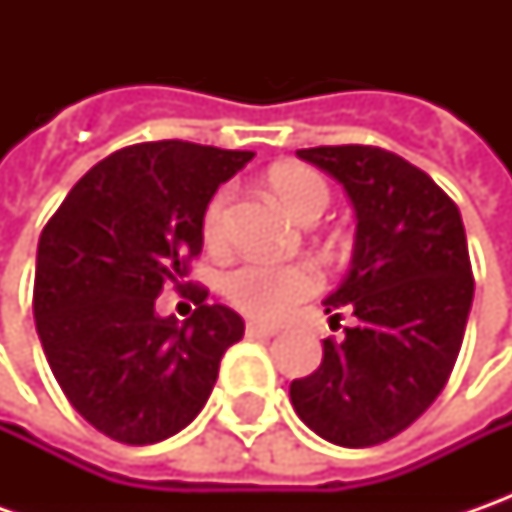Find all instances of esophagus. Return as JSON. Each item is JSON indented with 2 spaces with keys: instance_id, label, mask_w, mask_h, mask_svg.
Here are the masks:
<instances>
[{
  "instance_id": "obj_1",
  "label": "esophagus",
  "mask_w": 512,
  "mask_h": 512,
  "mask_svg": "<svg viewBox=\"0 0 512 512\" xmlns=\"http://www.w3.org/2000/svg\"><path fill=\"white\" fill-rule=\"evenodd\" d=\"M279 327L265 325V322H247V336H276Z\"/></svg>"
}]
</instances>
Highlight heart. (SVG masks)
<instances>
[{"label": "heart", "mask_w": 512, "mask_h": 512, "mask_svg": "<svg viewBox=\"0 0 512 512\" xmlns=\"http://www.w3.org/2000/svg\"><path fill=\"white\" fill-rule=\"evenodd\" d=\"M270 190L279 205L296 222H316L330 202V190L319 173L307 168H276L270 173ZM230 193L222 190L205 213V236L219 242L225 236ZM322 285L316 267L310 265H270V262H245L230 270L225 279L227 299L247 316L256 319H282L290 307L305 302Z\"/></svg>", "instance_id": "heart-1"}]
</instances>
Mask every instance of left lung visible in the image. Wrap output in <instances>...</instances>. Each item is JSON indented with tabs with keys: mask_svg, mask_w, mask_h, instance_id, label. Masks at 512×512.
Instances as JSON below:
<instances>
[{
	"mask_svg": "<svg viewBox=\"0 0 512 512\" xmlns=\"http://www.w3.org/2000/svg\"><path fill=\"white\" fill-rule=\"evenodd\" d=\"M344 187L356 242L325 313L356 327L322 342V364L290 382L299 419L327 442L370 447L413 424L447 384L473 305L462 213L424 170L382 148L296 150Z\"/></svg>",
	"mask_w": 512,
	"mask_h": 512,
	"instance_id": "8db88e82",
	"label": "left lung"
}]
</instances>
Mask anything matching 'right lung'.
<instances>
[{
	"label": "right lung",
	"mask_w": 512,
	"mask_h": 512,
	"mask_svg": "<svg viewBox=\"0 0 512 512\" xmlns=\"http://www.w3.org/2000/svg\"><path fill=\"white\" fill-rule=\"evenodd\" d=\"M250 150L145 142L110 153L73 185L39 236L33 319L68 402L125 444H156L199 416L245 322L205 305L193 316L156 313L162 285L182 287L199 256L216 187Z\"/></svg>",
	"instance_id": "1"
}]
</instances>
